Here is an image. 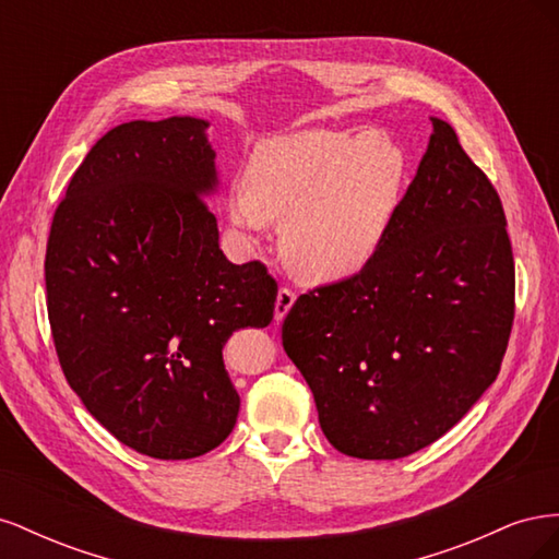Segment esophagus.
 I'll list each match as a JSON object with an SVG mask.
<instances>
[{
  "label": "esophagus",
  "instance_id": "obj_1",
  "mask_svg": "<svg viewBox=\"0 0 559 559\" xmlns=\"http://www.w3.org/2000/svg\"><path fill=\"white\" fill-rule=\"evenodd\" d=\"M294 300H296V294L289 289V286H282V289L277 292V302H275V319L277 321H282L286 317V312L294 308Z\"/></svg>",
  "mask_w": 559,
  "mask_h": 559
}]
</instances>
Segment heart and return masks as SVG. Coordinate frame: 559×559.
<instances>
[{
	"label": "heart",
	"mask_w": 559,
	"mask_h": 559,
	"mask_svg": "<svg viewBox=\"0 0 559 559\" xmlns=\"http://www.w3.org/2000/svg\"><path fill=\"white\" fill-rule=\"evenodd\" d=\"M408 175L403 148L384 132L302 130L253 151L245 183L226 198L230 228L253 242L280 226V245L298 275L335 282L376 259Z\"/></svg>",
	"instance_id": "obj_1"
}]
</instances>
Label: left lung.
I'll return each instance as SVG.
<instances>
[{
    "mask_svg": "<svg viewBox=\"0 0 559 559\" xmlns=\"http://www.w3.org/2000/svg\"><path fill=\"white\" fill-rule=\"evenodd\" d=\"M417 175L361 273L298 296L282 345L329 443L401 460L438 441L499 376L515 263L499 193L431 118Z\"/></svg>",
    "mask_w": 559,
    "mask_h": 559,
    "instance_id": "8db88e82",
    "label": "left lung"
}]
</instances>
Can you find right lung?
I'll use <instances>...</instances> for the list:
<instances>
[{"label": "right lung", "mask_w": 559, "mask_h": 559, "mask_svg": "<svg viewBox=\"0 0 559 559\" xmlns=\"http://www.w3.org/2000/svg\"><path fill=\"white\" fill-rule=\"evenodd\" d=\"M207 121L111 128L53 214L46 306L62 373L88 413L154 460L222 445L240 396L222 349L273 321L277 282L218 249Z\"/></svg>", "instance_id": "add662e5"}]
</instances>
